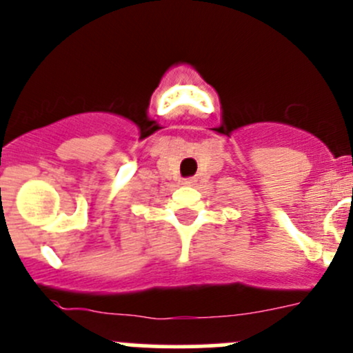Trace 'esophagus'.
Masks as SVG:
<instances>
[{"mask_svg":"<svg viewBox=\"0 0 353 353\" xmlns=\"http://www.w3.org/2000/svg\"><path fill=\"white\" fill-rule=\"evenodd\" d=\"M194 177H186V179H183V184L184 186H192L194 184Z\"/></svg>","mask_w":353,"mask_h":353,"instance_id":"1","label":"esophagus"}]
</instances>
